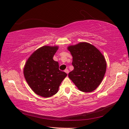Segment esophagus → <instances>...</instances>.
Returning <instances> with one entry per match:
<instances>
[{
  "mask_svg": "<svg viewBox=\"0 0 129 129\" xmlns=\"http://www.w3.org/2000/svg\"><path fill=\"white\" fill-rule=\"evenodd\" d=\"M64 72L66 73H67V74H68V73H69V70L68 69H65V71H64Z\"/></svg>",
  "mask_w": 129,
  "mask_h": 129,
  "instance_id": "34e87169",
  "label": "esophagus"
}]
</instances>
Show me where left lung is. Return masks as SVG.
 <instances>
[{
    "mask_svg": "<svg viewBox=\"0 0 129 129\" xmlns=\"http://www.w3.org/2000/svg\"><path fill=\"white\" fill-rule=\"evenodd\" d=\"M73 57L74 69L68 77L83 92H91L103 80L106 62L99 49L88 43H80L68 47Z\"/></svg>",
    "mask_w": 129,
    "mask_h": 129,
    "instance_id": "8db88e82",
    "label": "left lung"
}]
</instances>
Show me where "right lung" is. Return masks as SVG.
Wrapping results in <instances>:
<instances>
[{
    "label": "right lung",
    "mask_w": 129,
    "mask_h": 129,
    "mask_svg": "<svg viewBox=\"0 0 129 129\" xmlns=\"http://www.w3.org/2000/svg\"><path fill=\"white\" fill-rule=\"evenodd\" d=\"M57 46H43L28 58L24 68V75L28 85L37 94L50 97L57 93L60 85L67 76L59 70L53 57Z\"/></svg>",
    "instance_id": "obj_1"
}]
</instances>
